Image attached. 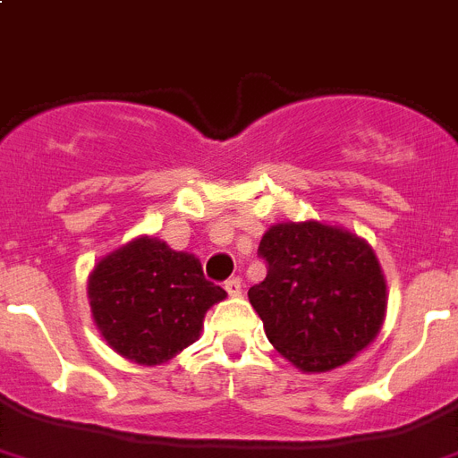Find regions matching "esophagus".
<instances>
[{
  "label": "esophagus",
  "mask_w": 458,
  "mask_h": 458,
  "mask_svg": "<svg viewBox=\"0 0 458 458\" xmlns=\"http://www.w3.org/2000/svg\"><path fill=\"white\" fill-rule=\"evenodd\" d=\"M225 291H228V295H233V298L242 295V279H240V276H233V279H228V282H225Z\"/></svg>",
  "instance_id": "34e87169"
}]
</instances>
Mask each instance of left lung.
I'll list each match as a JSON object with an SVG mask.
<instances>
[{
    "mask_svg": "<svg viewBox=\"0 0 458 458\" xmlns=\"http://www.w3.org/2000/svg\"><path fill=\"white\" fill-rule=\"evenodd\" d=\"M267 275L249 288L272 347L305 372H328L382 328L386 284L372 249L317 221L276 223L260 240Z\"/></svg>",
    "mask_w": 458,
    "mask_h": 458,
    "instance_id": "8db88e82",
    "label": "left lung"
}]
</instances>
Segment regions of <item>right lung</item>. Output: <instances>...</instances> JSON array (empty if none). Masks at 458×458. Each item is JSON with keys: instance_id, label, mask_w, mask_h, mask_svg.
Here are the masks:
<instances>
[{"instance_id": "add662e5", "label": "right lung", "mask_w": 458, "mask_h": 458, "mask_svg": "<svg viewBox=\"0 0 458 458\" xmlns=\"http://www.w3.org/2000/svg\"><path fill=\"white\" fill-rule=\"evenodd\" d=\"M88 298L114 352L140 366H160L198 340L207 310L225 291L205 279L195 256L140 237L95 265Z\"/></svg>"}]
</instances>
